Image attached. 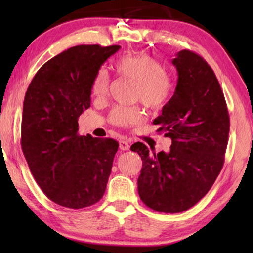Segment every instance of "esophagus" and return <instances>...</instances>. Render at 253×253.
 <instances>
[{
	"label": "esophagus",
	"instance_id": "34e87169",
	"mask_svg": "<svg viewBox=\"0 0 253 253\" xmlns=\"http://www.w3.org/2000/svg\"><path fill=\"white\" fill-rule=\"evenodd\" d=\"M119 148L122 151H128L130 148V142L127 139H121L119 140Z\"/></svg>",
	"mask_w": 253,
	"mask_h": 253
}]
</instances>
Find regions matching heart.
I'll list each match as a JSON object with an SVG mask.
<instances>
[{"instance_id":"b5f03b06","label":"heart","mask_w":253,"mask_h":253,"mask_svg":"<svg viewBox=\"0 0 253 253\" xmlns=\"http://www.w3.org/2000/svg\"><path fill=\"white\" fill-rule=\"evenodd\" d=\"M118 75L137 83L135 99L140 100L149 109L160 110L168 104L173 92V83L166 74L165 67L149 54L123 55L115 62ZM110 78L105 68L97 71L92 80V95L104 98L108 95ZM145 114L140 107H116L111 110L109 119L114 125L128 127L143 122Z\"/></svg>"}]
</instances>
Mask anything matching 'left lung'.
<instances>
[{"instance_id": "obj_1", "label": "left lung", "mask_w": 253, "mask_h": 253, "mask_svg": "<svg viewBox=\"0 0 253 253\" xmlns=\"http://www.w3.org/2000/svg\"><path fill=\"white\" fill-rule=\"evenodd\" d=\"M172 62L177 85L153 122L172 139L169 152L151 153L140 142L130 147L143 161L140 199L164 213L186 211L210 191L223 166L230 130L223 91L208 62L190 50L179 51Z\"/></svg>"}]
</instances>
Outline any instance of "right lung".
<instances>
[{"label":"right lung","instance_id":"obj_1","mask_svg":"<svg viewBox=\"0 0 253 253\" xmlns=\"http://www.w3.org/2000/svg\"><path fill=\"white\" fill-rule=\"evenodd\" d=\"M119 45H76L42 66L23 102L21 146L48 198L83 209L105 193L118 143L78 135V118L90 107L92 80Z\"/></svg>","mask_w":253,"mask_h":253}]
</instances>
